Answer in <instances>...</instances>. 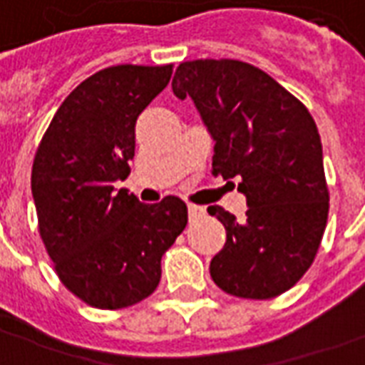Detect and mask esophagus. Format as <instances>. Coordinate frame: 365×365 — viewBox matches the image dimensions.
Segmentation results:
<instances>
[{
    "label": "esophagus",
    "instance_id": "1",
    "mask_svg": "<svg viewBox=\"0 0 365 365\" xmlns=\"http://www.w3.org/2000/svg\"><path fill=\"white\" fill-rule=\"evenodd\" d=\"M206 214V210L204 206H196V204H188V215H190V220H198L202 215Z\"/></svg>",
    "mask_w": 365,
    "mask_h": 365
}]
</instances>
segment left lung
Returning <instances> with one entry per match:
<instances>
[{
	"label": "left lung",
	"instance_id": "8db88e82",
	"mask_svg": "<svg viewBox=\"0 0 365 365\" xmlns=\"http://www.w3.org/2000/svg\"><path fill=\"white\" fill-rule=\"evenodd\" d=\"M173 93L190 97L214 138L212 173L239 179L245 220L210 206L225 227L212 262L217 288L270 299L294 288L315 260L329 217L317 124L299 98L251 63L182 62Z\"/></svg>",
	"mask_w": 365,
	"mask_h": 365
}]
</instances>
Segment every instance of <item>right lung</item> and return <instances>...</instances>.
Masks as SVG:
<instances>
[{"label": "right lung", "mask_w": 365, "mask_h": 365, "mask_svg": "<svg viewBox=\"0 0 365 365\" xmlns=\"http://www.w3.org/2000/svg\"><path fill=\"white\" fill-rule=\"evenodd\" d=\"M169 66H113L66 97L34 155L38 231L58 278L97 309H122L155 292L161 257L188 222L179 196L142 204L116 180L130 175L135 120L163 91Z\"/></svg>", "instance_id": "add662e5"}]
</instances>
